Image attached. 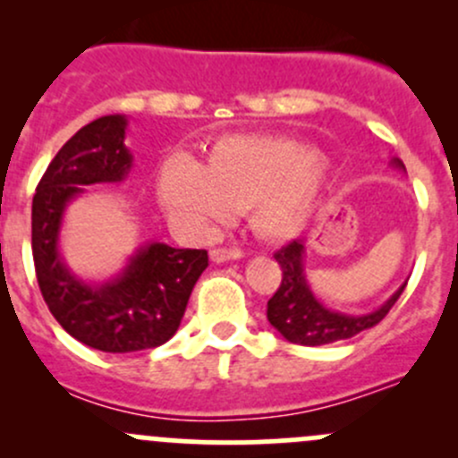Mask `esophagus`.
Wrapping results in <instances>:
<instances>
[{"label":"esophagus","mask_w":458,"mask_h":458,"mask_svg":"<svg viewBox=\"0 0 458 458\" xmlns=\"http://www.w3.org/2000/svg\"><path fill=\"white\" fill-rule=\"evenodd\" d=\"M242 257H243L242 248H215V250H210V259L215 263L233 261V259H242Z\"/></svg>","instance_id":"obj_1"}]
</instances>
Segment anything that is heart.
I'll use <instances>...</instances> for the list:
<instances>
[{"instance_id":"1","label":"heart","mask_w":458,"mask_h":458,"mask_svg":"<svg viewBox=\"0 0 458 458\" xmlns=\"http://www.w3.org/2000/svg\"><path fill=\"white\" fill-rule=\"evenodd\" d=\"M318 150L288 137L233 135L208 150L206 165L173 155L159 165L157 197L177 224L192 233L248 210L266 239H285L306 225L326 173Z\"/></svg>"}]
</instances>
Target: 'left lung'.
<instances>
[{"mask_svg":"<svg viewBox=\"0 0 458 458\" xmlns=\"http://www.w3.org/2000/svg\"><path fill=\"white\" fill-rule=\"evenodd\" d=\"M392 165L405 170L401 159H392ZM303 255H306L303 242H293L275 252V259L281 266V284L267 301V321L290 344L326 345L350 339V336L383 321V317L390 312V308L394 306L405 288V284L401 285L378 310L370 312V315L352 317L327 310L326 306L317 301L310 285H308L306 272H303Z\"/></svg>","mask_w":458,"mask_h":458,"instance_id":"obj_1","label":"left lung"}]
</instances>
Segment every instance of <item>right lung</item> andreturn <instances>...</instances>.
I'll list each match as a JSON object with an SVG mask.
<instances>
[{"label": "right lung", "instance_id": "add662e5", "mask_svg": "<svg viewBox=\"0 0 458 458\" xmlns=\"http://www.w3.org/2000/svg\"><path fill=\"white\" fill-rule=\"evenodd\" d=\"M126 117L106 114L62 146L32 197V259L37 284L59 326L101 352H140L177 332L188 299L208 267L206 250L148 243L106 284H84L57 250L68 201L90 183H117L131 173Z\"/></svg>", "mask_w": 458, "mask_h": 458}]
</instances>
